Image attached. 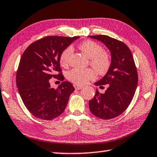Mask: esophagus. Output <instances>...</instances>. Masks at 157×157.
<instances>
[{
  "label": "esophagus",
  "instance_id": "34e87169",
  "mask_svg": "<svg viewBox=\"0 0 157 157\" xmlns=\"http://www.w3.org/2000/svg\"><path fill=\"white\" fill-rule=\"evenodd\" d=\"M73 86H74V87H75V89L76 90H80V89H82V88H83V86H79V85L75 84H74Z\"/></svg>",
  "mask_w": 157,
  "mask_h": 157
}]
</instances>
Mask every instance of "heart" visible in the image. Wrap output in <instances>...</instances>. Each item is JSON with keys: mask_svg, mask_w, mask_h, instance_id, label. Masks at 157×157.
I'll return each mask as SVG.
<instances>
[{"mask_svg": "<svg viewBox=\"0 0 157 157\" xmlns=\"http://www.w3.org/2000/svg\"><path fill=\"white\" fill-rule=\"evenodd\" d=\"M81 51L90 59V63L97 72L100 74H105L107 72L111 66V58L107 53L104 52L103 48L93 41H85L79 46ZM73 49L68 47L63 50L60 55L59 62L62 66H67L70 61ZM68 80L78 85H83L90 79L96 77V72L93 68L79 69L73 68L67 73Z\"/></svg>", "mask_w": 157, "mask_h": 157, "instance_id": "heart-1", "label": "heart"}]
</instances>
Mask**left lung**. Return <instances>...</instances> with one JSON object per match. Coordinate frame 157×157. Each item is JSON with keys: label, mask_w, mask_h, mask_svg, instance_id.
<instances>
[{"label": "left lung", "mask_w": 157, "mask_h": 157, "mask_svg": "<svg viewBox=\"0 0 157 157\" xmlns=\"http://www.w3.org/2000/svg\"><path fill=\"white\" fill-rule=\"evenodd\" d=\"M105 45L111 53V66L106 75L95 86L107 85L105 94L97 89L89 101L91 112L98 118L109 120L126 110L134 97L138 84V74L132 52L126 44L106 35L89 36Z\"/></svg>", "instance_id": "8db88e82"}]
</instances>
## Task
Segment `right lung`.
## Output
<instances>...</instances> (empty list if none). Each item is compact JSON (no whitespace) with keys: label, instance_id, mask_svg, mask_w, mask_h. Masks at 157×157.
Segmentation results:
<instances>
[{"label":"right lung","instance_id":"obj_1","mask_svg":"<svg viewBox=\"0 0 157 157\" xmlns=\"http://www.w3.org/2000/svg\"><path fill=\"white\" fill-rule=\"evenodd\" d=\"M79 37L46 36L31 44L23 53L16 78L17 86L26 108L36 118L51 121L64 111L75 88L65 81L55 89L50 86V79H64L60 55Z\"/></svg>","mask_w":157,"mask_h":157}]
</instances>
